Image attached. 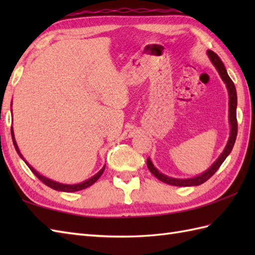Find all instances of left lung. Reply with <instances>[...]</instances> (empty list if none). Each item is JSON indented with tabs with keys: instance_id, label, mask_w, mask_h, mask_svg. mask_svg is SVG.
I'll return each mask as SVG.
<instances>
[{
	"instance_id": "left-lung-1",
	"label": "left lung",
	"mask_w": 255,
	"mask_h": 255,
	"mask_svg": "<svg viewBox=\"0 0 255 255\" xmlns=\"http://www.w3.org/2000/svg\"><path fill=\"white\" fill-rule=\"evenodd\" d=\"M207 55L210 59L211 63L214 64L215 68L217 69V71L220 75V78L223 79L224 82L226 83L227 90H228V94H229V123H230V137L228 139V142H227V145L225 150L223 151V153L219 155V158L214 162V164L211 165L207 171H205L203 174H199L196 177H192V178H174V177H170L167 175L162 174L158 170L155 169L154 165L151 160L148 158L147 159V165L148 169L152 174L160 180L161 182L170 184V185L173 186H197L200 185V184L205 183L207 180L213 176L217 170L220 167V165L223 164V162L226 160L227 156L229 155L231 152L232 148H234V144L236 142V138H237V133H238V123H237V91H236V86L232 82V80L227 73V70L224 66L221 59L216 55L214 51L208 50Z\"/></svg>"
}]
</instances>
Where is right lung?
Returning a JSON list of instances; mask_svg holds the SVG:
<instances>
[{
	"mask_svg": "<svg viewBox=\"0 0 255 255\" xmlns=\"http://www.w3.org/2000/svg\"><path fill=\"white\" fill-rule=\"evenodd\" d=\"M10 133H12V139H13L14 147H15V149H16V152H17L18 155L20 156V158L25 161V163H26L27 165H28L30 171H31L32 173H34V174H35L38 178H39V180H40L42 183H45L47 186L51 187L52 189H56V191L68 192V193H70V192L82 191V189H84V188H86V187H89V186H91V185H93V184L101 177V175L103 174V172H104V170H105V165H104V166L102 167L100 172H97L94 176H92L91 178H89V180H86V181H84V182H82V183H79V184H72V185H71V184H62V183H58V182H56V181H52V180H50V178L45 177V176H42L41 174H39V173H38V172L34 169V167H32L31 165H29L28 163H27L26 160L24 159V156L21 155V153H20V151H19V149H18V147H17V143H16V141H15L13 127L10 128Z\"/></svg>",
	"mask_w": 255,
	"mask_h": 255,
	"instance_id": "obj_1",
	"label": "right lung"
}]
</instances>
